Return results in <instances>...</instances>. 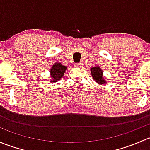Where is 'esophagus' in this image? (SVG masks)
<instances>
[{"mask_svg": "<svg viewBox=\"0 0 150 150\" xmlns=\"http://www.w3.org/2000/svg\"><path fill=\"white\" fill-rule=\"evenodd\" d=\"M81 66H82V63H76V64H75V67H81Z\"/></svg>", "mask_w": 150, "mask_h": 150, "instance_id": "1", "label": "esophagus"}]
</instances>
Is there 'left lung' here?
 <instances>
[{"instance_id": "obj_1", "label": "left lung", "mask_w": 150, "mask_h": 150, "mask_svg": "<svg viewBox=\"0 0 150 150\" xmlns=\"http://www.w3.org/2000/svg\"><path fill=\"white\" fill-rule=\"evenodd\" d=\"M91 72L92 77L93 80L99 84L103 85L106 83V81H104L103 77V71L101 69L100 67L96 66L93 67L91 69Z\"/></svg>"}]
</instances>
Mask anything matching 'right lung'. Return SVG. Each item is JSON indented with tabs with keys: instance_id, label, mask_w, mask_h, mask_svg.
Listing matches in <instances>:
<instances>
[{
	"instance_id": "obj_1",
	"label": "right lung",
	"mask_w": 150,
	"mask_h": 150,
	"mask_svg": "<svg viewBox=\"0 0 150 150\" xmlns=\"http://www.w3.org/2000/svg\"><path fill=\"white\" fill-rule=\"evenodd\" d=\"M67 69V67L62 65L61 63L56 62L53 64L51 70H50V75L51 77V81L50 82L54 83L57 81H59L64 75Z\"/></svg>"
}]
</instances>
